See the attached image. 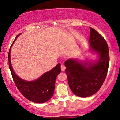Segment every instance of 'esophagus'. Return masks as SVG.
<instances>
[{
  "mask_svg": "<svg viewBox=\"0 0 120 120\" xmlns=\"http://www.w3.org/2000/svg\"><path fill=\"white\" fill-rule=\"evenodd\" d=\"M66 69V67H65L64 65H61V70L62 71H64Z\"/></svg>",
  "mask_w": 120,
  "mask_h": 120,
  "instance_id": "obj_1",
  "label": "esophagus"
}]
</instances>
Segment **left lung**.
Here are the masks:
<instances>
[{
    "instance_id": "8db88e82",
    "label": "left lung",
    "mask_w": 120,
    "mask_h": 120,
    "mask_svg": "<svg viewBox=\"0 0 120 120\" xmlns=\"http://www.w3.org/2000/svg\"><path fill=\"white\" fill-rule=\"evenodd\" d=\"M90 48L99 54V60L89 64L79 63L73 59L65 62L69 87L75 94L80 97L91 96L99 90L106 77L109 64L106 41L94 28L90 27Z\"/></svg>"
}]
</instances>
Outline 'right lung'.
Instances as JSON below:
<instances>
[{
	"label": "right lung",
	"mask_w": 120,
	"mask_h": 120,
	"mask_svg": "<svg viewBox=\"0 0 120 120\" xmlns=\"http://www.w3.org/2000/svg\"><path fill=\"white\" fill-rule=\"evenodd\" d=\"M20 34L17 35L16 38ZM11 47L8 54L9 66L17 88L23 97L34 103H43L48 101L54 94L56 78L61 72L60 64L59 63L55 68L44 73L37 80L31 82L25 81L19 78L12 69L10 55Z\"/></svg>",
	"instance_id": "obj_1"
}]
</instances>
